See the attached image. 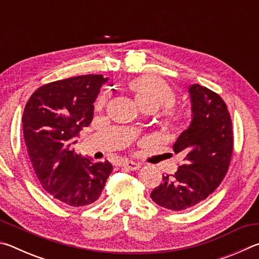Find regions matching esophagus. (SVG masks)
Listing matches in <instances>:
<instances>
[{"label":"esophagus","instance_id":"esophagus-1","mask_svg":"<svg viewBox=\"0 0 259 259\" xmlns=\"http://www.w3.org/2000/svg\"><path fill=\"white\" fill-rule=\"evenodd\" d=\"M122 165H123L124 168H128L129 170H133V171L138 170L140 168L139 163H136V162H133V161H124L123 163H122Z\"/></svg>","mask_w":259,"mask_h":259}]
</instances>
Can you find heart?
Segmentation results:
<instances>
[{
    "label": "heart",
    "instance_id": "b5f03b06",
    "mask_svg": "<svg viewBox=\"0 0 259 259\" xmlns=\"http://www.w3.org/2000/svg\"><path fill=\"white\" fill-rule=\"evenodd\" d=\"M136 103L144 112H156L160 108H171L176 103V94L164 81L152 75L135 77L128 83ZM107 103L106 96H100L96 102V108L102 109ZM185 122L183 114L168 112V124L172 130H178Z\"/></svg>",
    "mask_w": 259,
    "mask_h": 259
}]
</instances>
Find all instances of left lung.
I'll return each instance as SVG.
<instances>
[{
    "instance_id": "left-lung-1",
    "label": "left lung",
    "mask_w": 259,
    "mask_h": 259,
    "mask_svg": "<svg viewBox=\"0 0 259 259\" xmlns=\"http://www.w3.org/2000/svg\"><path fill=\"white\" fill-rule=\"evenodd\" d=\"M188 91L193 119L172 146L184 160L151 193L156 204L172 211L190 209L212 194L226 176L233 154L232 120L224 100L200 84Z\"/></svg>"
}]
</instances>
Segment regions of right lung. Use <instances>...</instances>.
<instances>
[{
	"label": "right lung",
	"instance_id": "obj_1",
	"mask_svg": "<svg viewBox=\"0 0 259 259\" xmlns=\"http://www.w3.org/2000/svg\"><path fill=\"white\" fill-rule=\"evenodd\" d=\"M106 80L88 74L47 83L24 109V139L34 172L43 190L71 207L97 201L113 171L108 161L94 162L72 148L93 121L94 102Z\"/></svg>",
	"mask_w": 259,
	"mask_h": 259
}]
</instances>
